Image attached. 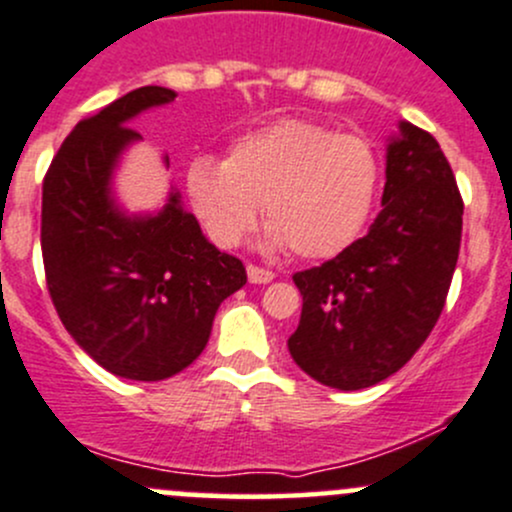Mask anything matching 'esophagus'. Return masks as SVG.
<instances>
[{"label":"esophagus","instance_id":"esophagus-1","mask_svg":"<svg viewBox=\"0 0 512 512\" xmlns=\"http://www.w3.org/2000/svg\"><path fill=\"white\" fill-rule=\"evenodd\" d=\"M247 279L252 284H267L274 279L272 270H265V267H257V265H247Z\"/></svg>","mask_w":512,"mask_h":512}]
</instances>
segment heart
<instances>
[{
  "label": "heart",
  "mask_w": 512,
  "mask_h": 512,
  "mask_svg": "<svg viewBox=\"0 0 512 512\" xmlns=\"http://www.w3.org/2000/svg\"><path fill=\"white\" fill-rule=\"evenodd\" d=\"M380 188V157L358 134L277 120L230 144L223 164L193 159L186 196L218 247H235L265 208L267 247L328 260L358 240Z\"/></svg>",
  "instance_id": "b5f03b06"
}]
</instances>
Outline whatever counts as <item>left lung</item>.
Returning a JSON list of instances; mask_svg holds the SVG:
<instances>
[{
  "label": "left lung",
  "mask_w": 512,
  "mask_h": 512,
  "mask_svg": "<svg viewBox=\"0 0 512 512\" xmlns=\"http://www.w3.org/2000/svg\"><path fill=\"white\" fill-rule=\"evenodd\" d=\"M385 159L383 211L368 235L294 274L304 304L289 353L336 390L380 383L417 353L459 260L464 201L437 139L400 122Z\"/></svg>",
  "instance_id": "obj_1"
}]
</instances>
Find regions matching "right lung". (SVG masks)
I'll return each mask as SVG.
<instances>
[{
  "label": "right lung",
  "mask_w": 512,
  "mask_h": 512,
  "mask_svg": "<svg viewBox=\"0 0 512 512\" xmlns=\"http://www.w3.org/2000/svg\"><path fill=\"white\" fill-rule=\"evenodd\" d=\"M176 93L144 85L78 122L43 179L41 252L63 326L117 378H171L206 348L218 306L247 282L171 188L154 213H127L112 179L142 139L132 120ZM169 166V157H164Z\"/></svg>",
  "instance_id": "1"
}]
</instances>
